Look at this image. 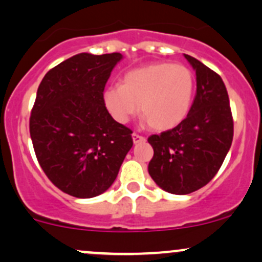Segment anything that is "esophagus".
<instances>
[{"mask_svg":"<svg viewBox=\"0 0 262 262\" xmlns=\"http://www.w3.org/2000/svg\"><path fill=\"white\" fill-rule=\"evenodd\" d=\"M132 138H133V143H134V144H138V143L145 142V138L143 137V136H139V134H137V133L132 134Z\"/></svg>","mask_w":262,"mask_h":262,"instance_id":"1","label":"esophagus"}]
</instances>
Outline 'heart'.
Here are the masks:
<instances>
[{"label": "heart", "mask_w": 262, "mask_h": 262, "mask_svg": "<svg viewBox=\"0 0 262 262\" xmlns=\"http://www.w3.org/2000/svg\"><path fill=\"white\" fill-rule=\"evenodd\" d=\"M192 94L191 71L182 64L160 62L128 72L122 84L105 89L103 100L118 123L124 124L139 111L149 128L168 130L186 117Z\"/></svg>", "instance_id": "heart-1"}]
</instances>
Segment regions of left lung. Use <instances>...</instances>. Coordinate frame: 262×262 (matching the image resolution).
<instances>
[{"label": "left lung", "mask_w": 262, "mask_h": 262, "mask_svg": "<svg viewBox=\"0 0 262 262\" xmlns=\"http://www.w3.org/2000/svg\"><path fill=\"white\" fill-rule=\"evenodd\" d=\"M196 73L190 111L175 128L148 138L154 155L148 171L160 188L184 195L205 186L219 171L234 138L228 91L216 72L185 54Z\"/></svg>", "instance_id": "8db88e82"}]
</instances>
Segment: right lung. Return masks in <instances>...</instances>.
Segmentation results:
<instances>
[{"label":"right lung","instance_id":"1","mask_svg":"<svg viewBox=\"0 0 262 262\" xmlns=\"http://www.w3.org/2000/svg\"><path fill=\"white\" fill-rule=\"evenodd\" d=\"M122 54L79 53L43 77L30 117V134L42 170L59 190L93 198L116 180L133 145L132 129L112 118L103 100Z\"/></svg>","mask_w":262,"mask_h":262}]
</instances>
